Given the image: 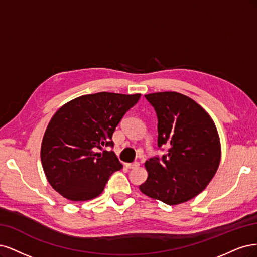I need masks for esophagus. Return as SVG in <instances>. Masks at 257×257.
<instances>
[{
    "label": "esophagus",
    "instance_id": "34e87169",
    "mask_svg": "<svg viewBox=\"0 0 257 257\" xmlns=\"http://www.w3.org/2000/svg\"><path fill=\"white\" fill-rule=\"evenodd\" d=\"M139 162H134V163H126V168L128 169H137L139 168Z\"/></svg>",
    "mask_w": 257,
    "mask_h": 257
}]
</instances>
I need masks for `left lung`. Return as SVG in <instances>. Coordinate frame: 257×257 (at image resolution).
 Instances as JSON below:
<instances>
[{
	"mask_svg": "<svg viewBox=\"0 0 257 257\" xmlns=\"http://www.w3.org/2000/svg\"><path fill=\"white\" fill-rule=\"evenodd\" d=\"M158 118V147L162 158L145 162L147 179L139 189L168 205L185 203L200 194L216 174L221 144L216 125L193 99L176 92L145 95Z\"/></svg>",
	"mask_w": 257,
	"mask_h": 257,
	"instance_id": "1",
	"label": "left lung"
}]
</instances>
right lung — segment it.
<instances>
[{
	"label": "right lung",
	"instance_id": "obj_1",
	"mask_svg": "<svg viewBox=\"0 0 257 257\" xmlns=\"http://www.w3.org/2000/svg\"><path fill=\"white\" fill-rule=\"evenodd\" d=\"M141 94L97 93L65 103L53 115L41 142L40 158L49 184L63 197L88 201L100 194L122 165L113 151L112 136Z\"/></svg>",
	"mask_w": 257,
	"mask_h": 257
}]
</instances>
